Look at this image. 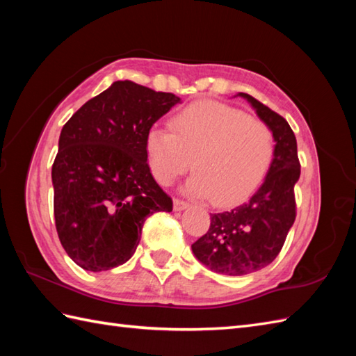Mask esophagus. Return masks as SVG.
<instances>
[{
  "instance_id": "esophagus-1",
  "label": "esophagus",
  "mask_w": 356,
  "mask_h": 356,
  "mask_svg": "<svg viewBox=\"0 0 356 356\" xmlns=\"http://www.w3.org/2000/svg\"><path fill=\"white\" fill-rule=\"evenodd\" d=\"M190 207V203L182 200V199H174V211H182Z\"/></svg>"
}]
</instances>
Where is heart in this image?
Listing matches in <instances>:
<instances>
[{"label": "heart", "mask_w": 356, "mask_h": 356, "mask_svg": "<svg viewBox=\"0 0 356 356\" xmlns=\"http://www.w3.org/2000/svg\"><path fill=\"white\" fill-rule=\"evenodd\" d=\"M170 129L151 128L145 139L149 168L159 184L171 185L190 170L188 190L231 207L251 195L274 162L275 138L270 127L245 111L216 101L179 110Z\"/></svg>", "instance_id": "1"}]
</instances>
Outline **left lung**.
I'll list each match as a JSON object with an SVG mask.
<instances>
[{
  "instance_id": "1",
  "label": "left lung",
  "mask_w": 356,
  "mask_h": 356,
  "mask_svg": "<svg viewBox=\"0 0 356 356\" xmlns=\"http://www.w3.org/2000/svg\"><path fill=\"white\" fill-rule=\"evenodd\" d=\"M257 115L275 138V156L264 182L237 208L211 214L205 236L191 245L194 255L211 270L246 275L277 259L297 217L293 188L300 179L297 139L287 120L246 93Z\"/></svg>"
}]
</instances>
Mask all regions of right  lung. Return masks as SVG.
Returning a JSON list of instances; mask_svg holds the SVG:
<instances>
[{
	"instance_id": "obj_1",
	"label": "right lung",
	"mask_w": 356,
	"mask_h": 356,
	"mask_svg": "<svg viewBox=\"0 0 356 356\" xmlns=\"http://www.w3.org/2000/svg\"><path fill=\"white\" fill-rule=\"evenodd\" d=\"M180 99L116 81L67 120L51 166L53 213L61 245L86 270L131 259L148 216L171 213L172 199L147 162L151 127Z\"/></svg>"
}]
</instances>
